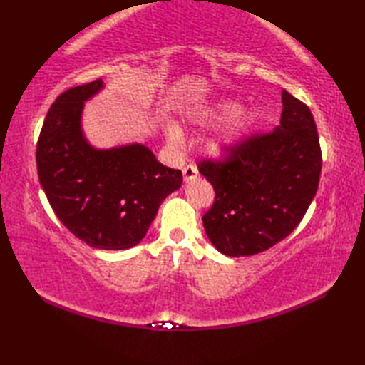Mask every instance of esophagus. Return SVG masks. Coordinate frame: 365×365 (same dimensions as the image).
<instances>
[{
  "mask_svg": "<svg viewBox=\"0 0 365 365\" xmlns=\"http://www.w3.org/2000/svg\"><path fill=\"white\" fill-rule=\"evenodd\" d=\"M199 175V170H197V168L195 166V165H188L187 168L183 169V180L185 182H191V180H195V178Z\"/></svg>",
  "mask_w": 365,
  "mask_h": 365,
  "instance_id": "1",
  "label": "esophagus"
}]
</instances>
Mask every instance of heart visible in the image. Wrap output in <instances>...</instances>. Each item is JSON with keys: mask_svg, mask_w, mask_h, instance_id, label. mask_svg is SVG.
Here are the masks:
<instances>
[{"mask_svg": "<svg viewBox=\"0 0 365 365\" xmlns=\"http://www.w3.org/2000/svg\"><path fill=\"white\" fill-rule=\"evenodd\" d=\"M260 115L257 110H243V105L232 98L200 103L185 113L188 128H208L218 123L224 125L205 141V149L212 157H224L257 128ZM166 139L170 144H180L183 135L175 123L166 125Z\"/></svg>", "mask_w": 365, "mask_h": 365, "instance_id": "1", "label": "heart"}]
</instances>
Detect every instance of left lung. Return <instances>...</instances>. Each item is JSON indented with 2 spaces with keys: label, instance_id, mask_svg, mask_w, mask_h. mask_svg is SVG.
Here are the masks:
<instances>
[{
  "label": "left lung",
  "instance_id": "1",
  "mask_svg": "<svg viewBox=\"0 0 365 365\" xmlns=\"http://www.w3.org/2000/svg\"><path fill=\"white\" fill-rule=\"evenodd\" d=\"M322 152L309 108L282 91L281 123L273 133L242 144L224 163H200L215 188L202 216L205 234L221 254L263 252L292 234L319 188Z\"/></svg>",
  "mask_w": 365,
  "mask_h": 365
}]
</instances>
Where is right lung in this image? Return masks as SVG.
Instances as JSON below:
<instances>
[{
	"mask_svg": "<svg viewBox=\"0 0 365 365\" xmlns=\"http://www.w3.org/2000/svg\"><path fill=\"white\" fill-rule=\"evenodd\" d=\"M103 89L96 80L54 100L38 136L37 173L54 213L75 237L98 250H128L145 237L183 177L141 143L110 149L89 143L84 103Z\"/></svg>",
	"mask_w": 365,
	"mask_h": 365,
	"instance_id": "1",
	"label": "right lung"
}]
</instances>
